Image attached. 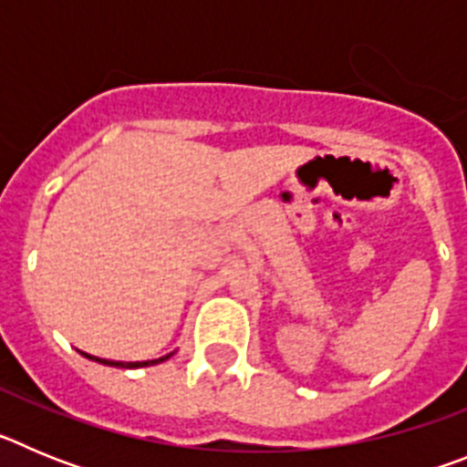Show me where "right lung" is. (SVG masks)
Segmentation results:
<instances>
[{
    "label": "right lung",
    "mask_w": 467,
    "mask_h": 467,
    "mask_svg": "<svg viewBox=\"0 0 467 467\" xmlns=\"http://www.w3.org/2000/svg\"><path fill=\"white\" fill-rule=\"evenodd\" d=\"M88 360H95L100 362V365H107V367H123V369H138V367H150V365H159V362L168 360V358L172 356V353H168V356L159 358V360H144V362H117V360H102V358H95V356H88V353H84Z\"/></svg>",
    "instance_id": "obj_1"
}]
</instances>
